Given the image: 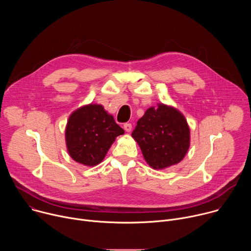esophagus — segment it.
Instances as JSON below:
<instances>
[{
    "mask_svg": "<svg viewBox=\"0 0 251 251\" xmlns=\"http://www.w3.org/2000/svg\"><path fill=\"white\" fill-rule=\"evenodd\" d=\"M124 130L126 132H130L132 130V124L131 123H125L124 124Z\"/></svg>",
    "mask_w": 251,
    "mask_h": 251,
    "instance_id": "esophagus-1",
    "label": "esophagus"
}]
</instances>
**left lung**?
Masks as SVG:
<instances>
[{
	"label": "left lung",
	"instance_id": "8db88e82",
	"mask_svg": "<svg viewBox=\"0 0 251 251\" xmlns=\"http://www.w3.org/2000/svg\"><path fill=\"white\" fill-rule=\"evenodd\" d=\"M132 137L153 169H165L181 162L190 147V129L184 115L164 104L145 112Z\"/></svg>",
	"mask_w": 251,
	"mask_h": 251
}]
</instances>
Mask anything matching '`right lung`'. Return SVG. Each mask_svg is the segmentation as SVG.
Instances as JSON below:
<instances>
[{"label":"right lung","instance_id":"right-lung-1","mask_svg":"<svg viewBox=\"0 0 251 251\" xmlns=\"http://www.w3.org/2000/svg\"><path fill=\"white\" fill-rule=\"evenodd\" d=\"M122 134L124 130L102 105L89 104L75 111L67 121V151L77 163L95 166L104 159L115 138Z\"/></svg>","mask_w":251,"mask_h":251}]
</instances>
